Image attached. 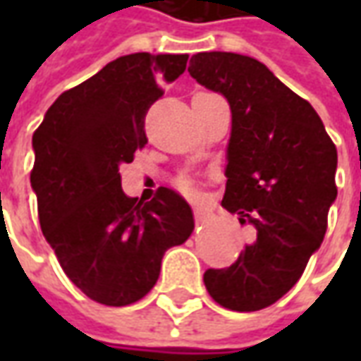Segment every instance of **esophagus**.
<instances>
[{"mask_svg": "<svg viewBox=\"0 0 361 361\" xmlns=\"http://www.w3.org/2000/svg\"><path fill=\"white\" fill-rule=\"evenodd\" d=\"M204 216H207V211H204L203 207H199V204H197V207H195V219H197V222H203Z\"/></svg>", "mask_w": 361, "mask_h": 361, "instance_id": "esophagus-1", "label": "esophagus"}]
</instances>
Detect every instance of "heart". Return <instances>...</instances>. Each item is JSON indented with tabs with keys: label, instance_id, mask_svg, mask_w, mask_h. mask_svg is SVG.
Instances as JSON below:
<instances>
[{
	"label": "heart",
	"instance_id": "heart-1",
	"mask_svg": "<svg viewBox=\"0 0 361 361\" xmlns=\"http://www.w3.org/2000/svg\"><path fill=\"white\" fill-rule=\"evenodd\" d=\"M185 188H188V185H185Z\"/></svg>",
	"mask_w": 361,
	"mask_h": 361
}]
</instances>
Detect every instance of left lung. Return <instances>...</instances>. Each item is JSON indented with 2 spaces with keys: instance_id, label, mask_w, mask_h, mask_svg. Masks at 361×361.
<instances>
[{
  "instance_id": "obj_1",
  "label": "left lung",
  "mask_w": 361,
  "mask_h": 361,
  "mask_svg": "<svg viewBox=\"0 0 361 361\" xmlns=\"http://www.w3.org/2000/svg\"><path fill=\"white\" fill-rule=\"evenodd\" d=\"M188 71L230 102L222 207L255 228L234 265L204 272V286L226 310H265L300 280L325 238L336 199V147L313 106L257 59L201 51Z\"/></svg>"
}]
</instances>
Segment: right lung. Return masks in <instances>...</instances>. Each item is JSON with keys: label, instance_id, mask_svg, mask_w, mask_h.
<instances>
[{"label": "right lung", "instance_id": "right-lung-1", "mask_svg": "<svg viewBox=\"0 0 361 361\" xmlns=\"http://www.w3.org/2000/svg\"><path fill=\"white\" fill-rule=\"evenodd\" d=\"M188 54L147 51L110 61L51 104L32 135L30 183L44 238L82 294L111 307L157 284L164 253L195 228L173 189L142 203L121 189L119 166L149 139L145 116L188 67Z\"/></svg>", "mask_w": 361, "mask_h": 361}]
</instances>
